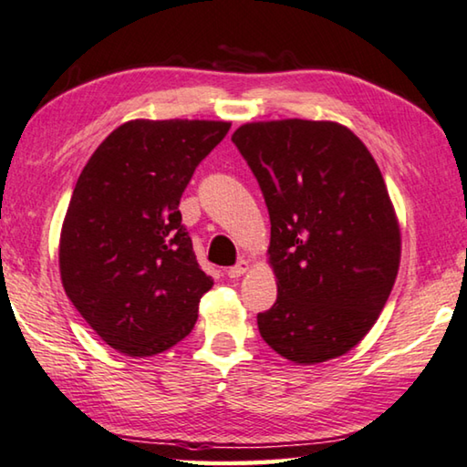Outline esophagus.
<instances>
[{
    "mask_svg": "<svg viewBox=\"0 0 467 467\" xmlns=\"http://www.w3.org/2000/svg\"><path fill=\"white\" fill-rule=\"evenodd\" d=\"M247 270H249V262H247V260H241L239 264L233 265V268H228L226 274H228V278H239V276H243V274H245Z\"/></svg>",
    "mask_w": 467,
    "mask_h": 467,
    "instance_id": "obj_1",
    "label": "esophagus"
}]
</instances>
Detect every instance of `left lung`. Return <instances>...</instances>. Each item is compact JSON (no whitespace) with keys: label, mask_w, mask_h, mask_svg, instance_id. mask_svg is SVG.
Here are the masks:
<instances>
[{"label":"left lung","mask_w":467,"mask_h":467,"mask_svg":"<svg viewBox=\"0 0 467 467\" xmlns=\"http://www.w3.org/2000/svg\"><path fill=\"white\" fill-rule=\"evenodd\" d=\"M270 213L278 297L257 314L274 351L295 364L347 353L393 291L401 234L368 147L337 122L272 120L234 130Z\"/></svg>","instance_id":"8db88e82"}]
</instances>
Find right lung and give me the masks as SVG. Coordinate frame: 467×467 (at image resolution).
Instances as JSON below:
<instances>
[{
  "label": "right lung",
  "instance_id": "1",
  "mask_svg": "<svg viewBox=\"0 0 467 467\" xmlns=\"http://www.w3.org/2000/svg\"><path fill=\"white\" fill-rule=\"evenodd\" d=\"M231 122L130 120L80 172L60 234L64 291L116 351L150 358L193 330L213 285L182 224L181 197Z\"/></svg>",
  "mask_w": 467,
  "mask_h": 467
}]
</instances>
